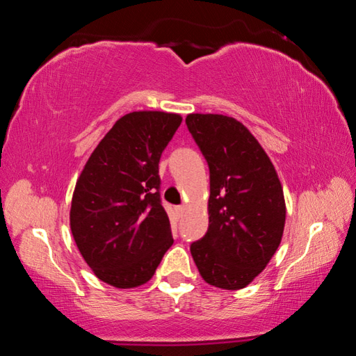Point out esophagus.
Here are the masks:
<instances>
[{
	"label": "esophagus",
	"instance_id": "obj_1",
	"mask_svg": "<svg viewBox=\"0 0 356 356\" xmlns=\"http://www.w3.org/2000/svg\"><path fill=\"white\" fill-rule=\"evenodd\" d=\"M176 212H177L180 216H182V215L185 213V206H177V207H176Z\"/></svg>",
	"mask_w": 356,
	"mask_h": 356
}]
</instances>
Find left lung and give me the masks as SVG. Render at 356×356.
I'll use <instances>...</instances> for the list:
<instances>
[{
  "instance_id": "1",
  "label": "left lung",
  "mask_w": 356,
  "mask_h": 356,
  "mask_svg": "<svg viewBox=\"0 0 356 356\" xmlns=\"http://www.w3.org/2000/svg\"><path fill=\"white\" fill-rule=\"evenodd\" d=\"M193 140L210 171L209 229L190 246L210 286L238 291L267 267L286 222L275 166L251 131L222 114H188Z\"/></svg>"
}]
</instances>
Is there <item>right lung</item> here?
I'll list each match as a JSON object with an SVG mask.
<instances>
[{
  "instance_id": "add662e5",
  "label": "right lung",
  "mask_w": 356,
  "mask_h": 356,
  "mask_svg": "<svg viewBox=\"0 0 356 356\" xmlns=\"http://www.w3.org/2000/svg\"><path fill=\"white\" fill-rule=\"evenodd\" d=\"M182 118L134 111L116 120L76 180L70 207L75 243L94 275L118 289L152 278L174 243L160 197V156Z\"/></svg>"
}]
</instances>
